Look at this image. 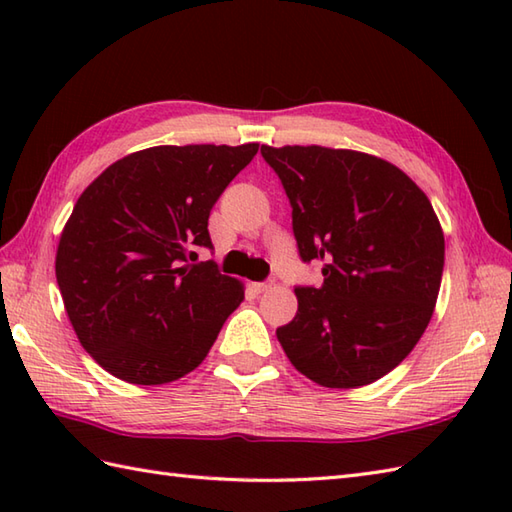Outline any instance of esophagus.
Segmentation results:
<instances>
[{"label":"esophagus","instance_id":"esophagus-1","mask_svg":"<svg viewBox=\"0 0 512 512\" xmlns=\"http://www.w3.org/2000/svg\"><path fill=\"white\" fill-rule=\"evenodd\" d=\"M273 284H275V281L268 279V281H262V284H253L250 288H253L255 292H264V290H268V288H273Z\"/></svg>","mask_w":512,"mask_h":512}]
</instances>
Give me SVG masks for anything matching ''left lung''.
<instances>
[{"instance_id":"left-lung-1","label":"left lung","mask_w":512,"mask_h":512,"mask_svg":"<svg viewBox=\"0 0 512 512\" xmlns=\"http://www.w3.org/2000/svg\"><path fill=\"white\" fill-rule=\"evenodd\" d=\"M303 264L323 284L297 286L295 319L277 328L290 363L323 387L389 374L431 321L444 235L427 195L387 160L350 149L268 147Z\"/></svg>"}]
</instances>
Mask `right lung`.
<instances>
[{
	"label": "right lung",
	"mask_w": 512,
	"mask_h": 512,
	"mask_svg": "<svg viewBox=\"0 0 512 512\" xmlns=\"http://www.w3.org/2000/svg\"><path fill=\"white\" fill-rule=\"evenodd\" d=\"M259 145L151 147L107 167L76 200L57 250L72 328L96 363L134 385L198 367L244 288L198 248L209 215Z\"/></svg>",
	"instance_id": "1"
}]
</instances>
